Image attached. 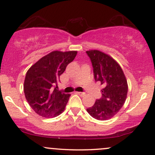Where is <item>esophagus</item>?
<instances>
[{"instance_id": "obj_1", "label": "esophagus", "mask_w": 155, "mask_h": 155, "mask_svg": "<svg viewBox=\"0 0 155 155\" xmlns=\"http://www.w3.org/2000/svg\"><path fill=\"white\" fill-rule=\"evenodd\" d=\"M76 94H79L80 97H83V96H84V94H85V93H84V92H76Z\"/></svg>"}]
</instances>
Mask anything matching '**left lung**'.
Returning <instances> with one entry per match:
<instances>
[{
  "label": "left lung",
  "mask_w": 155,
  "mask_h": 155,
  "mask_svg": "<svg viewBox=\"0 0 155 155\" xmlns=\"http://www.w3.org/2000/svg\"><path fill=\"white\" fill-rule=\"evenodd\" d=\"M91 59L96 81L104 87L102 97L87 111L97 120H107L114 116L126 101L128 85L119 64L109 55L98 50L87 51Z\"/></svg>",
  "instance_id": "obj_1"
}]
</instances>
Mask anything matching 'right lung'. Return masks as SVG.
Returning <instances> with one entry per match:
<instances>
[{
	"mask_svg": "<svg viewBox=\"0 0 155 155\" xmlns=\"http://www.w3.org/2000/svg\"><path fill=\"white\" fill-rule=\"evenodd\" d=\"M76 54V51H54L39 59L28 70L23 85L25 97L38 115L52 118L64 111L71 95L59 91L57 83Z\"/></svg>",
	"mask_w": 155,
	"mask_h": 155,
	"instance_id": "obj_1",
	"label": "right lung"
}]
</instances>
